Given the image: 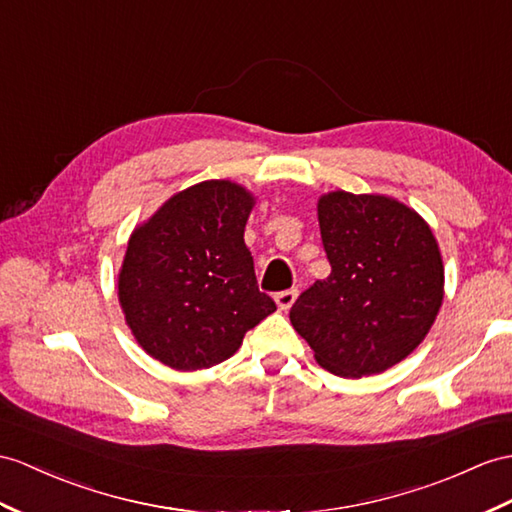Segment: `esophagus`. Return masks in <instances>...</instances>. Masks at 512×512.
Wrapping results in <instances>:
<instances>
[{"mask_svg":"<svg viewBox=\"0 0 512 512\" xmlns=\"http://www.w3.org/2000/svg\"><path fill=\"white\" fill-rule=\"evenodd\" d=\"M295 299H297V289L276 293V304L280 310H289L295 304Z\"/></svg>","mask_w":512,"mask_h":512,"instance_id":"1","label":"esophagus"}]
</instances>
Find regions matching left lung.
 I'll return each instance as SVG.
<instances>
[{"label": "left lung", "instance_id": "obj_1", "mask_svg": "<svg viewBox=\"0 0 512 512\" xmlns=\"http://www.w3.org/2000/svg\"><path fill=\"white\" fill-rule=\"evenodd\" d=\"M330 276L291 308L295 332L334 376L391 369L426 339L443 304L445 269L417 210L378 193H323L317 202Z\"/></svg>", "mask_w": 512, "mask_h": 512}]
</instances>
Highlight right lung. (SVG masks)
I'll list each match as a JSON object with an SVG mask.
<instances>
[{"label": "right lung", "mask_w": 512, "mask_h": 512, "mask_svg": "<svg viewBox=\"0 0 512 512\" xmlns=\"http://www.w3.org/2000/svg\"><path fill=\"white\" fill-rule=\"evenodd\" d=\"M254 204L243 184L206 180L171 195L130 234L119 304L136 343L162 365H219L276 310L258 291L243 239Z\"/></svg>", "instance_id": "obj_1"}]
</instances>
